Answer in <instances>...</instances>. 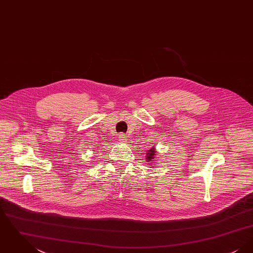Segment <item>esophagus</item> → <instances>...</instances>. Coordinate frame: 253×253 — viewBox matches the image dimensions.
<instances>
[{"label":"esophagus","mask_w":253,"mask_h":253,"mask_svg":"<svg viewBox=\"0 0 253 253\" xmlns=\"http://www.w3.org/2000/svg\"><path fill=\"white\" fill-rule=\"evenodd\" d=\"M119 139L121 142H125V141H127V136L124 133H120L119 134Z\"/></svg>","instance_id":"obj_1"}]
</instances>
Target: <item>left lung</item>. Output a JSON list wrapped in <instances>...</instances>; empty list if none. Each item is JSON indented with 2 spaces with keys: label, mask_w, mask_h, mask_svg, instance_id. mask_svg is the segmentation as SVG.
<instances>
[{
  "label": "left lung",
  "mask_w": 253,
  "mask_h": 253,
  "mask_svg": "<svg viewBox=\"0 0 253 253\" xmlns=\"http://www.w3.org/2000/svg\"><path fill=\"white\" fill-rule=\"evenodd\" d=\"M157 151H156V148H151L150 150H148L147 151V153H146V161L148 162V164L150 165V166H152V168H155V167H157L156 166V160H157Z\"/></svg>",
  "instance_id": "1"
}]
</instances>
